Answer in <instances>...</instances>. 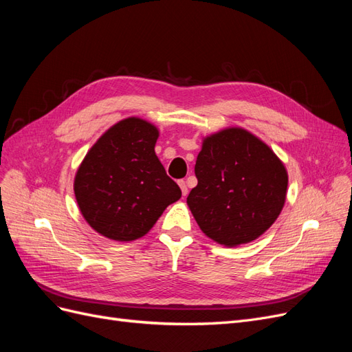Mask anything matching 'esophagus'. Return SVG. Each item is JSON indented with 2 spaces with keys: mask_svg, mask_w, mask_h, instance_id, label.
Wrapping results in <instances>:
<instances>
[{
  "mask_svg": "<svg viewBox=\"0 0 352 352\" xmlns=\"http://www.w3.org/2000/svg\"><path fill=\"white\" fill-rule=\"evenodd\" d=\"M177 184H179L180 189H182V195L186 197V195H188V186H186V184H185V180H179Z\"/></svg>",
  "mask_w": 352,
  "mask_h": 352,
  "instance_id": "esophagus-1",
  "label": "esophagus"
}]
</instances>
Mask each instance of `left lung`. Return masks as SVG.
Instances as JSON below:
<instances>
[{
  "label": "left lung",
  "mask_w": 352,
  "mask_h": 352,
  "mask_svg": "<svg viewBox=\"0 0 352 352\" xmlns=\"http://www.w3.org/2000/svg\"><path fill=\"white\" fill-rule=\"evenodd\" d=\"M198 185L186 202L206 235L225 247L261 236L279 217L287 173L269 145L242 127H228L202 141Z\"/></svg>",
  "instance_id": "left-lung-1"
}]
</instances>
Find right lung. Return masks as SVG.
Instances as JSON below:
<instances>
[{"label": "right lung", "mask_w": 352, "mask_h": 352, "mask_svg": "<svg viewBox=\"0 0 352 352\" xmlns=\"http://www.w3.org/2000/svg\"><path fill=\"white\" fill-rule=\"evenodd\" d=\"M157 140L154 124L127 117L85 155L74 176V197L85 220L102 236L120 242L141 238L182 197L155 155Z\"/></svg>", "instance_id": "add662e5"}]
</instances>
